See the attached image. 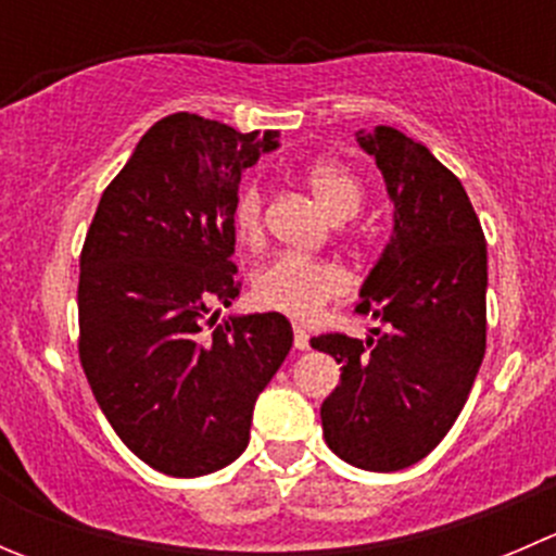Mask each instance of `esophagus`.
Segmentation results:
<instances>
[{"label": "esophagus", "mask_w": 556, "mask_h": 556, "mask_svg": "<svg viewBox=\"0 0 556 556\" xmlns=\"http://www.w3.org/2000/svg\"><path fill=\"white\" fill-rule=\"evenodd\" d=\"M293 344H295V350H299V352L309 350V333H306L301 325H295V328H293Z\"/></svg>", "instance_id": "1"}]
</instances>
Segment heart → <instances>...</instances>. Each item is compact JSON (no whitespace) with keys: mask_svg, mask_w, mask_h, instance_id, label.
<instances>
[{"mask_svg":"<svg viewBox=\"0 0 556 556\" xmlns=\"http://www.w3.org/2000/svg\"><path fill=\"white\" fill-rule=\"evenodd\" d=\"M304 179L333 220H350L363 206L357 174L336 159H317L304 169ZM233 231L239 242L257 244L263 237V193L255 182L244 185L233 201ZM350 274L333 261L279 255L252 277V295L261 306L295 319H312L325 304L350 293Z\"/></svg>","mask_w":556,"mask_h":556,"instance_id":"b5f03b06","label":"heart"}]
</instances>
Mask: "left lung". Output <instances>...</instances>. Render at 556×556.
Listing matches in <instances>:
<instances>
[{
    "label": "left lung",
    "instance_id": "left-lung-1",
    "mask_svg": "<svg viewBox=\"0 0 556 556\" xmlns=\"http://www.w3.org/2000/svg\"><path fill=\"white\" fill-rule=\"evenodd\" d=\"M392 201V233L357 312L387 323L377 339L328 333L312 346L341 363L323 401V435L363 470L408 468L463 412L486 350V242L463 182L397 128L357 131Z\"/></svg>",
    "mask_w": 556,
    "mask_h": 556
}]
</instances>
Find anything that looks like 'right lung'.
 Returning <instances> with one entry per match:
<instances>
[{"mask_svg":"<svg viewBox=\"0 0 556 556\" xmlns=\"http://www.w3.org/2000/svg\"><path fill=\"white\" fill-rule=\"evenodd\" d=\"M279 134L177 112L106 185L80 252V363L117 439L177 479L247 450L252 408L293 346L279 312H220L239 295L233 201Z\"/></svg>","mask_w":556,"mask_h":556,"instance_id":"1","label":"right lung"}]
</instances>
